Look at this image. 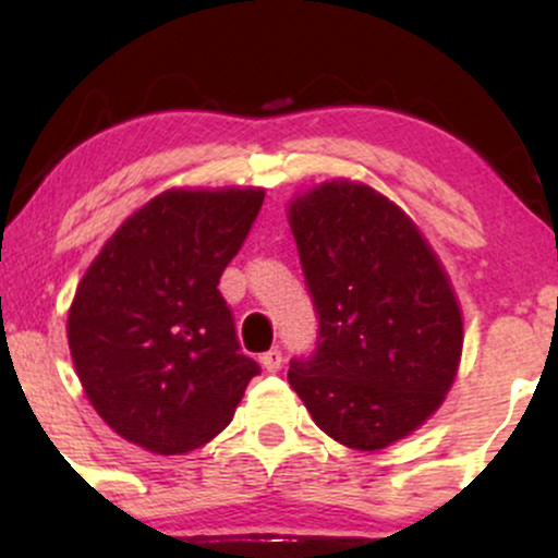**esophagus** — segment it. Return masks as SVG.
Segmentation results:
<instances>
[{"instance_id":"esophagus-1","label":"esophagus","mask_w":558,"mask_h":558,"mask_svg":"<svg viewBox=\"0 0 558 558\" xmlns=\"http://www.w3.org/2000/svg\"><path fill=\"white\" fill-rule=\"evenodd\" d=\"M259 362L267 373H280V367H283V354H280L278 349H272V351H267V354H262Z\"/></svg>"}]
</instances>
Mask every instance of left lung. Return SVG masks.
I'll return each mask as SVG.
<instances>
[{
    "mask_svg": "<svg viewBox=\"0 0 558 558\" xmlns=\"http://www.w3.org/2000/svg\"><path fill=\"white\" fill-rule=\"evenodd\" d=\"M319 317L288 383L338 444L380 451L444 403L462 360V310L412 217L369 185L319 183L288 204Z\"/></svg>",
    "mask_w": 558,
    "mask_h": 558,
    "instance_id": "1",
    "label": "left lung"
}]
</instances>
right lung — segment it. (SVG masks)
Segmentation results:
<instances>
[{"label": "right lung", "mask_w": 558, "mask_h": 558, "mask_svg": "<svg viewBox=\"0 0 558 558\" xmlns=\"http://www.w3.org/2000/svg\"><path fill=\"white\" fill-rule=\"evenodd\" d=\"M262 202L254 185L162 191L114 230L75 288V373L131 444L162 457L209 444L259 375L217 283Z\"/></svg>", "instance_id": "obj_1"}]
</instances>
